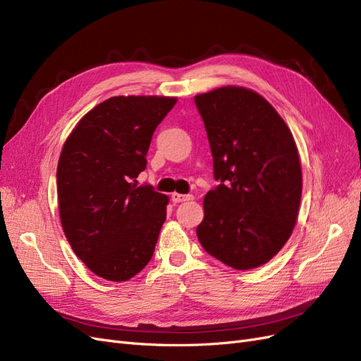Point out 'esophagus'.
I'll use <instances>...</instances> for the list:
<instances>
[{
    "label": "esophagus",
    "mask_w": 361,
    "mask_h": 361,
    "mask_svg": "<svg viewBox=\"0 0 361 361\" xmlns=\"http://www.w3.org/2000/svg\"><path fill=\"white\" fill-rule=\"evenodd\" d=\"M194 197L191 194H179V192H173L171 194V200L173 203H182V202H188L192 200Z\"/></svg>",
    "instance_id": "34e87169"
}]
</instances>
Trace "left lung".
I'll return each mask as SVG.
<instances>
[{
	"label": "left lung",
	"mask_w": 361,
	"mask_h": 361,
	"mask_svg": "<svg viewBox=\"0 0 361 361\" xmlns=\"http://www.w3.org/2000/svg\"><path fill=\"white\" fill-rule=\"evenodd\" d=\"M214 158L215 179L197 227L202 247L233 269L265 265L288 243L302 191L290 129L264 96L239 85L194 96Z\"/></svg>",
	"instance_id": "left-lung-1"
}]
</instances>
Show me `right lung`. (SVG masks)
<instances>
[{"label":"right lung","mask_w":361,"mask_h":361,"mask_svg":"<svg viewBox=\"0 0 361 361\" xmlns=\"http://www.w3.org/2000/svg\"><path fill=\"white\" fill-rule=\"evenodd\" d=\"M171 96H114L81 117L61 149L57 195L63 232L85 267L110 281L137 276L154 256L169 197L138 187Z\"/></svg>","instance_id":"1"}]
</instances>
